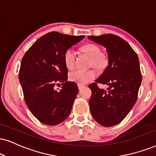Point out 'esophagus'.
Wrapping results in <instances>:
<instances>
[{
	"mask_svg": "<svg viewBox=\"0 0 156 156\" xmlns=\"http://www.w3.org/2000/svg\"><path fill=\"white\" fill-rule=\"evenodd\" d=\"M78 88H79L80 90H81V89H83V88L86 87V86H85L84 85H83V84H80V83H78Z\"/></svg>",
	"mask_w": 156,
	"mask_h": 156,
	"instance_id": "esophagus-1",
	"label": "esophagus"
}]
</instances>
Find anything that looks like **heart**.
<instances>
[{
  "instance_id": "1",
  "label": "heart",
  "mask_w": 156,
  "mask_h": 156,
  "mask_svg": "<svg viewBox=\"0 0 156 156\" xmlns=\"http://www.w3.org/2000/svg\"><path fill=\"white\" fill-rule=\"evenodd\" d=\"M82 50L92 58V65L96 68L101 69L108 64L105 55L100 54L101 50L97 45L88 44L82 47ZM65 64L68 69H73L76 65V52L72 49H69L64 55ZM97 76V73L94 69L90 70H76L69 75V78L73 82L80 84H86L94 80Z\"/></svg>"
}]
</instances>
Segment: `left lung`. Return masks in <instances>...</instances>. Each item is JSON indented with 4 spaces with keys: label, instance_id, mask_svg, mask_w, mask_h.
Instances as JSON below:
<instances>
[{
    "label": "left lung",
    "instance_id": "8db88e82",
    "mask_svg": "<svg viewBox=\"0 0 156 156\" xmlns=\"http://www.w3.org/2000/svg\"><path fill=\"white\" fill-rule=\"evenodd\" d=\"M88 39L106 48L108 66L96 80L109 86L100 89L96 83L89 85V100L94 119L104 127L121 122L135 105L142 81L137 55L128 43L117 35L88 36Z\"/></svg>",
    "mask_w": 156,
    "mask_h": 156
}]
</instances>
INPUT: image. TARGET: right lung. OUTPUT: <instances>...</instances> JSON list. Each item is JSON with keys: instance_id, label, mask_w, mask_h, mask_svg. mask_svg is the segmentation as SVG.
<instances>
[{"instance_id": "add662e5", "label": "right lung", "mask_w": 156, "mask_h": 156, "mask_svg": "<svg viewBox=\"0 0 156 156\" xmlns=\"http://www.w3.org/2000/svg\"><path fill=\"white\" fill-rule=\"evenodd\" d=\"M84 37L52 31L37 39L23 57L19 78L25 102L44 125H58L71 112L78 88L76 83L67 80L64 55ZM59 82L63 83L60 90L55 87Z\"/></svg>"}]
</instances>
